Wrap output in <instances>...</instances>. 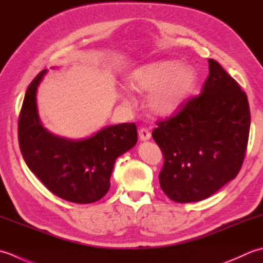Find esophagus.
Instances as JSON below:
<instances>
[{"instance_id":"1","label":"esophagus","mask_w":263,"mask_h":263,"mask_svg":"<svg viewBox=\"0 0 263 263\" xmlns=\"http://www.w3.org/2000/svg\"><path fill=\"white\" fill-rule=\"evenodd\" d=\"M138 136L141 141H148L151 138V133H149L147 128H141L138 132Z\"/></svg>"}]
</instances>
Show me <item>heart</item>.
Listing matches in <instances>:
<instances>
[{"mask_svg":"<svg viewBox=\"0 0 263 263\" xmlns=\"http://www.w3.org/2000/svg\"><path fill=\"white\" fill-rule=\"evenodd\" d=\"M196 78L191 66H179L176 61H159L134 71L130 86L139 93H152L147 104L149 110L154 115L165 117L183 104L194 88Z\"/></svg>","mask_w":263,"mask_h":263,"instance_id":"1","label":"heart"}]
</instances>
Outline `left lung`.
I'll use <instances>...</instances> for the list:
<instances>
[{"instance_id": "1", "label": "left lung", "mask_w": 263, "mask_h": 263, "mask_svg": "<svg viewBox=\"0 0 263 263\" xmlns=\"http://www.w3.org/2000/svg\"><path fill=\"white\" fill-rule=\"evenodd\" d=\"M248 96L213 59L202 93L180 105L152 132L164 162L159 181L170 200L199 202L234 179L250 134Z\"/></svg>"}]
</instances>
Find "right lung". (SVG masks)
Here are the masks:
<instances>
[{
    "mask_svg": "<svg viewBox=\"0 0 263 263\" xmlns=\"http://www.w3.org/2000/svg\"><path fill=\"white\" fill-rule=\"evenodd\" d=\"M47 70L41 71L27 88L18 122L21 154L37 178L61 199L87 204L101 200L110 189L117 158L137 142L134 122L119 124L85 139L53 135L43 127L36 105V92Z\"/></svg>",
    "mask_w": 263,
    "mask_h": 263,
    "instance_id": "add662e5",
    "label": "right lung"
}]
</instances>
